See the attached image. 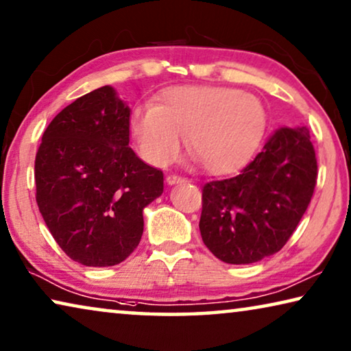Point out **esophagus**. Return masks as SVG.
<instances>
[{
	"label": "esophagus",
	"instance_id": "esophagus-1",
	"mask_svg": "<svg viewBox=\"0 0 351 351\" xmlns=\"http://www.w3.org/2000/svg\"><path fill=\"white\" fill-rule=\"evenodd\" d=\"M180 182H186V178L178 176V175H169V176H167V184H169V186L180 184Z\"/></svg>",
	"mask_w": 351,
	"mask_h": 351
}]
</instances>
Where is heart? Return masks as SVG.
I'll use <instances>...</instances> for the list:
<instances>
[{
  "mask_svg": "<svg viewBox=\"0 0 351 351\" xmlns=\"http://www.w3.org/2000/svg\"><path fill=\"white\" fill-rule=\"evenodd\" d=\"M266 128L263 104L227 86H175L160 94L156 106H138L129 130L142 158L165 167L182 145L206 171L233 173L257 149Z\"/></svg>",
  "mask_w": 351,
  "mask_h": 351,
  "instance_id": "obj_1",
  "label": "heart"
}]
</instances>
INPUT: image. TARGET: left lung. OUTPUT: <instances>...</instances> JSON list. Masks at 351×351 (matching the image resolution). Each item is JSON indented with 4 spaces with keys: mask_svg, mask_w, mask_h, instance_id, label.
Wrapping results in <instances>:
<instances>
[{
    "mask_svg": "<svg viewBox=\"0 0 351 351\" xmlns=\"http://www.w3.org/2000/svg\"><path fill=\"white\" fill-rule=\"evenodd\" d=\"M315 182L309 129L276 130L238 176L203 186V243L230 265L255 263L279 252L309 206Z\"/></svg>",
    "mask_w": 351,
    "mask_h": 351,
    "instance_id": "left-lung-1",
    "label": "left lung"
}]
</instances>
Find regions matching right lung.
<instances>
[{
  "label": "right lung",
  "mask_w": 351,
  "mask_h": 351,
  "mask_svg": "<svg viewBox=\"0 0 351 351\" xmlns=\"http://www.w3.org/2000/svg\"><path fill=\"white\" fill-rule=\"evenodd\" d=\"M130 108L113 86L62 108L36 154V202L51 237L85 266L121 263L143 234L164 173L129 148Z\"/></svg>",
  "instance_id": "right-lung-1"
}]
</instances>
